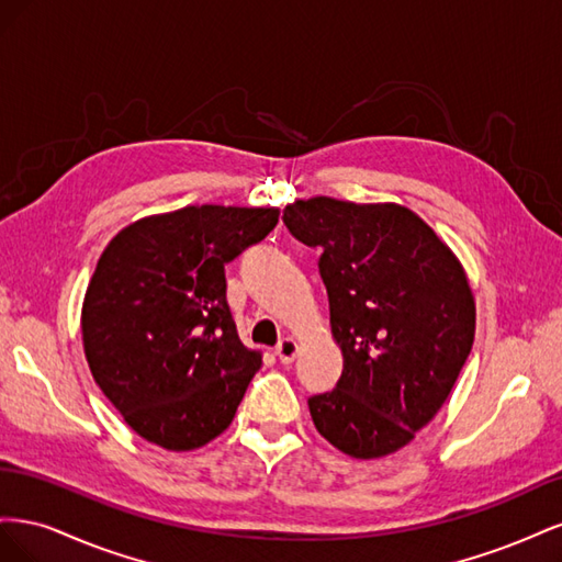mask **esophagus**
<instances>
[{
    "label": "esophagus",
    "mask_w": 562,
    "mask_h": 562,
    "mask_svg": "<svg viewBox=\"0 0 562 562\" xmlns=\"http://www.w3.org/2000/svg\"><path fill=\"white\" fill-rule=\"evenodd\" d=\"M277 356H279L281 363H293L295 356H297V342H295V339L293 337L281 339L279 347H277Z\"/></svg>",
    "instance_id": "1"
}]
</instances>
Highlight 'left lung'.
<instances>
[{
    "instance_id": "1",
    "label": "left lung",
    "mask_w": 562,
    "mask_h": 562,
    "mask_svg": "<svg viewBox=\"0 0 562 562\" xmlns=\"http://www.w3.org/2000/svg\"><path fill=\"white\" fill-rule=\"evenodd\" d=\"M281 220L321 250L318 274L345 356L335 389L307 401L318 434L359 459L401 450L446 403L473 347L462 265L396 203L316 196L285 206Z\"/></svg>"
}]
</instances>
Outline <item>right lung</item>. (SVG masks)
Returning a JSON list of instances; mask_svg holds the SVG:
<instances>
[{
    "label": "right lung",
    "instance_id": "obj_1",
    "mask_svg": "<svg viewBox=\"0 0 562 562\" xmlns=\"http://www.w3.org/2000/svg\"><path fill=\"white\" fill-rule=\"evenodd\" d=\"M277 209L187 206L119 232L81 310L93 380L128 427L166 450L223 434L260 353L227 304L225 265L277 227Z\"/></svg>",
    "mask_w": 562,
    "mask_h": 562
}]
</instances>
